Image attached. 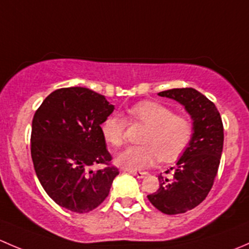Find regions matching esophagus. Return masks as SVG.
Returning a JSON list of instances; mask_svg holds the SVG:
<instances>
[{
  "instance_id": "esophagus-1",
  "label": "esophagus",
  "mask_w": 249,
  "mask_h": 249,
  "mask_svg": "<svg viewBox=\"0 0 249 249\" xmlns=\"http://www.w3.org/2000/svg\"><path fill=\"white\" fill-rule=\"evenodd\" d=\"M125 171H127L129 173H131L132 176H136L137 178H143V177H145V176L148 175L147 172H143V171H135V170H125Z\"/></svg>"
}]
</instances>
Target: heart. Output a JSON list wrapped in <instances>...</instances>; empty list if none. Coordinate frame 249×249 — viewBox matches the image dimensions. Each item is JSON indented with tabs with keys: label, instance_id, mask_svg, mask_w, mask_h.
<instances>
[{
	"label": "heart",
	"instance_id": "b5f03b06",
	"mask_svg": "<svg viewBox=\"0 0 249 249\" xmlns=\"http://www.w3.org/2000/svg\"><path fill=\"white\" fill-rule=\"evenodd\" d=\"M126 112L131 122L141 123L147 129L141 137L143 144L127 147L117 155V164L124 169H147L160 158L165 162L172 161L184 152L192 140V120L187 115L175 114L165 105L141 101ZM125 127L124 119L113 113L102 122V137L112 147H120L125 141Z\"/></svg>",
	"mask_w": 249,
	"mask_h": 249
}]
</instances>
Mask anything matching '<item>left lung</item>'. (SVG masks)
<instances>
[{
    "label": "left lung",
    "instance_id": "left-lung-1",
    "mask_svg": "<svg viewBox=\"0 0 249 249\" xmlns=\"http://www.w3.org/2000/svg\"><path fill=\"white\" fill-rule=\"evenodd\" d=\"M158 95L179 102L193 119L192 140L170 169L172 177L160 175L159 189L147 196L160 212L179 214L200 205L210 193L219 167L224 129L217 107L197 90L170 89Z\"/></svg>",
    "mask_w": 249,
    "mask_h": 249
}]
</instances>
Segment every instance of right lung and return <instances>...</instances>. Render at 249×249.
Listing matches in <instances>:
<instances>
[{
  "label": "right lung",
  "mask_w": 249,
  "mask_h": 249,
  "mask_svg": "<svg viewBox=\"0 0 249 249\" xmlns=\"http://www.w3.org/2000/svg\"><path fill=\"white\" fill-rule=\"evenodd\" d=\"M114 109L88 88H62L48 95L32 119L31 158L46 193L61 207L87 213L101 205L119 175L110 165L101 124ZM105 169L92 172V164Z\"/></svg>",
  "instance_id": "add662e5"
}]
</instances>
